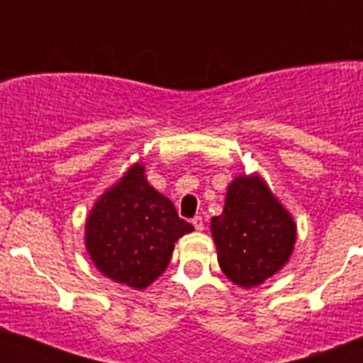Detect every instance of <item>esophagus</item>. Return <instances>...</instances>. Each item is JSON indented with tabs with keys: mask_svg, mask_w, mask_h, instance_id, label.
<instances>
[{
	"mask_svg": "<svg viewBox=\"0 0 363 363\" xmlns=\"http://www.w3.org/2000/svg\"><path fill=\"white\" fill-rule=\"evenodd\" d=\"M192 225H194V229H196V230H203V227H205L203 218H201V216L192 218Z\"/></svg>",
	"mask_w": 363,
	"mask_h": 363,
	"instance_id": "34e87169",
	"label": "esophagus"
}]
</instances>
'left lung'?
Listing matches in <instances>:
<instances>
[{"mask_svg": "<svg viewBox=\"0 0 363 363\" xmlns=\"http://www.w3.org/2000/svg\"><path fill=\"white\" fill-rule=\"evenodd\" d=\"M218 262L240 287H255L277 274L294 251L293 216L258 174H240L227 189L225 207L211 221Z\"/></svg>", "mask_w": 363, "mask_h": 363, "instance_id": "8db88e82", "label": "left lung"}]
</instances>
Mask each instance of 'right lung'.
Instances as JSON below:
<instances>
[{"mask_svg":"<svg viewBox=\"0 0 363 363\" xmlns=\"http://www.w3.org/2000/svg\"><path fill=\"white\" fill-rule=\"evenodd\" d=\"M191 230L172 201L150 187L145 167L134 163L92 207L85 247L105 277L145 289L167 269L176 240Z\"/></svg>","mask_w":363,"mask_h":363,"instance_id":"add662e5","label":"right lung"}]
</instances>
